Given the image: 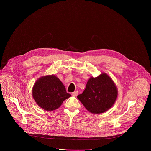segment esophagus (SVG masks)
Listing matches in <instances>:
<instances>
[{
  "mask_svg": "<svg viewBox=\"0 0 151 151\" xmlns=\"http://www.w3.org/2000/svg\"><path fill=\"white\" fill-rule=\"evenodd\" d=\"M72 96H75V97H76V96H78V91H74L73 93H72Z\"/></svg>",
  "mask_w": 151,
  "mask_h": 151,
  "instance_id": "obj_1",
  "label": "esophagus"
}]
</instances>
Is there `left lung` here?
I'll return each mask as SVG.
<instances>
[{"instance_id": "8db88e82", "label": "left lung", "mask_w": 151, "mask_h": 151, "mask_svg": "<svg viewBox=\"0 0 151 151\" xmlns=\"http://www.w3.org/2000/svg\"><path fill=\"white\" fill-rule=\"evenodd\" d=\"M118 96L113 80L105 73L91 77L83 92L77 96L87 110L92 114H101L109 110Z\"/></svg>"}]
</instances>
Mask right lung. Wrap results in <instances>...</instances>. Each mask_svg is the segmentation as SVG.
<instances>
[{
    "label": "right lung",
    "mask_w": 151,
    "mask_h": 151,
    "mask_svg": "<svg viewBox=\"0 0 151 151\" xmlns=\"http://www.w3.org/2000/svg\"><path fill=\"white\" fill-rule=\"evenodd\" d=\"M32 96L39 106L48 111L58 109L64 100L71 96L61 81L54 75L39 78L34 84Z\"/></svg>",
    "instance_id": "add662e5"
}]
</instances>
